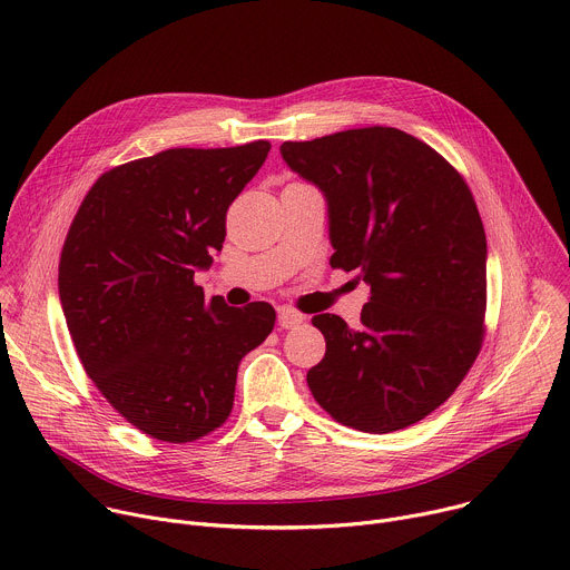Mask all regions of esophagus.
Here are the masks:
<instances>
[{
  "instance_id": "esophagus-1",
  "label": "esophagus",
  "mask_w": 570,
  "mask_h": 570,
  "mask_svg": "<svg viewBox=\"0 0 570 570\" xmlns=\"http://www.w3.org/2000/svg\"><path fill=\"white\" fill-rule=\"evenodd\" d=\"M277 321H279V327H284V330H293V327L302 325L306 318L297 312V308H293V306H279Z\"/></svg>"
}]
</instances>
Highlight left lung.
<instances>
[{
	"mask_svg": "<svg viewBox=\"0 0 570 570\" xmlns=\"http://www.w3.org/2000/svg\"><path fill=\"white\" fill-rule=\"evenodd\" d=\"M282 157L327 197L332 268L371 284L358 330L312 318L327 347L308 389L358 432L423 421L469 375L487 332V236L469 184L428 142L380 125L288 140Z\"/></svg>",
	"mask_w": 570,
	"mask_h": 570,
	"instance_id": "obj_1",
	"label": "left lung"
}]
</instances>
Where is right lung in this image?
<instances>
[{"mask_svg": "<svg viewBox=\"0 0 570 570\" xmlns=\"http://www.w3.org/2000/svg\"><path fill=\"white\" fill-rule=\"evenodd\" d=\"M268 140L175 147L99 175L68 229L59 295L81 366L142 434L190 443L223 428L240 358L275 327L268 302L204 297L229 204Z\"/></svg>", "mask_w": 570, "mask_h": 570, "instance_id": "add662e5", "label": "right lung"}]
</instances>
